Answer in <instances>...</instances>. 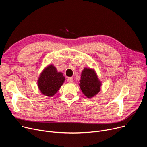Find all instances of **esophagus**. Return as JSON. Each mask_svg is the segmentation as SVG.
<instances>
[{
    "mask_svg": "<svg viewBox=\"0 0 147 147\" xmlns=\"http://www.w3.org/2000/svg\"><path fill=\"white\" fill-rule=\"evenodd\" d=\"M67 81L68 82H73V78L72 77H68L67 79Z\"/></svg>",
    "mask_w": 147,
    "mask_h": 147,
    "instance_id": "esophagus-1",
    "label": "esophagus"
}]
</instances>
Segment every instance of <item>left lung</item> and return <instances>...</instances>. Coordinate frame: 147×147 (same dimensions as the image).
Here are the masks:
<instances>
[{"instance_id": "8db88e82", "label": "left lung", "mask_w": 147, "mask_h": 147, "mask_svg": "<svg viewBox=\"0 0 147 147\" xmlns=\"http://www.w3.org/2000/svg\"><path fill=\"white\" fill-rule=\"evenodd\" d=\"M80 81V88L87 98H92L99 92L101 84L94 70L85 68L82 71Z\"/></svg>"}]
</instances>
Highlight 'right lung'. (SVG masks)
<instances>
[{
    "mask_svg": "<svg viewBox=\"0 0 147 147\" xmlns=\"http://www.w3.org/2000/svg\"><path fill=\"white\" fill-rule=\"evenodd\" d=\"M65 80L61 73H58L55 67L50 65L41 73L38 81L39 90L44 95L53 96Z\"/></svg>",
    "mask_w": 147,
    "mask_h": 147,
    "instance_id": "add662e5",
    "label": "right lung"
}]
</instances>
